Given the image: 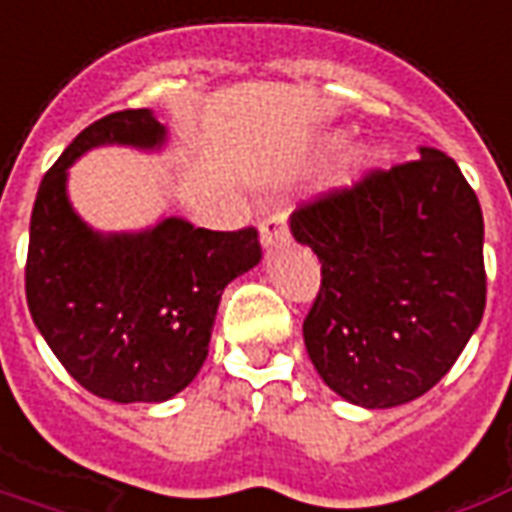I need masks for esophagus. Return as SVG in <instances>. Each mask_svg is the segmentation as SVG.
Wrapping results in <instances>:
<instances>
[{"mask_svg":"<svg viewBox=\"0 0 512 512\" xmlns=\"http://www.w3.org/2000/svg\"><path fill=\"white\" fill-rule=\"evenodd\" d=\"M259 240L264 251H272V248H281L289 242V226H286V215H270L259 226Z\"/></svg>","mask_w":512,"mask_h":512,"instance_id":"obj_1","label":"esophagus"}]
</instances>
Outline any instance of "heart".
Instances as JSON below:
<instances>
[{
    "label": "heart",
    "instance_id": "heart-1",
    "mask_svg": "<svg viewBox=\"0 0 512 512\" xmlns=\"http://www.w3.org/2000/svg\"><path fill=\"white\" fill-rule=\"evenodd\" d=\"M341 144L343 133H324V136L319 138V149H322V152H333V149H338ZM371 163H374V147H368V144L354 147L352 152H349V158H346V166H343V179L352 182V179L357 177V174H363Z\"/></svg>",
    "mask_w": 512,
    "mask_h": 512
}]
</instances>
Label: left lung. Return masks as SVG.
Instances as JSON below:
<instances>
[{
	"instance_id": "left-lung-1",
	"label": "left lung",
	"mask_w": 512,
	"mask_h": 512,
	"mask_svg": "<svg viewBox=\"0 0 512 512\" xmlns=\"http://www.w3.org/2000/svg\"><path fill=\"white\" fill-rule=\"evenodd\" d=\"M374 171L289 218L322 261L302 324L324 384L363 409L428 393L453 368L486 311L483 210L453 158Z\"/></svg>"
}]
</instances>
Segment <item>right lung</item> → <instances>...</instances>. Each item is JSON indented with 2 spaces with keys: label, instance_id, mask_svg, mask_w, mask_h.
Segmentation results:
<instances>
[{
  "label": "right lung",
  "instance_id": "1",
  "mask_svg": "<svg viewBox=\"0 0 512 512\" xmlns=\"http://www.w3.org/2000/svg\"><path fill=\"white\" fill-rule=\"evenodd\" d=\"M169 130L149 108L92 122L51 166L29 220L26 302L32 322L84 390L117 404H163L210 352L223 289L261 261L256 229H196L163 215L141 231H98L67 196L89 149L160 152Z\"/></svg>",
  "mask_w": 512,
  "mask_h": 512
}]
</instances>
